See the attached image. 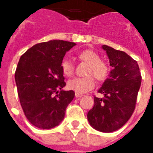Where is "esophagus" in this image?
I'll return each instance as SVG.
<instances>
[{
    "label": "esophagus",
    "instance_id": "esophagus-1",
    "mask_svg": "<svg viewBox=\"0 0 153 153\" xmlns=\"http://www.w3.org/2000/svg\"><path fill=\"white\" fill-rule=\"evenodd\" d=\"M75 97H83V94H78V93H76L75 94Z\"/></svg>",
    "mask_w": 153,
    "mask_h": 153
}]
</instances>
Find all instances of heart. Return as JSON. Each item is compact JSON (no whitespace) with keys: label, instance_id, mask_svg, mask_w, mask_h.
<instances>
[{"label":"heart","instance_id":"b5f03b06","mask_svg":"<svg viewBox=\"0 0 153 153\" xmlns=\"http://www.w3.org/2000/svg\"><path fill=\"white\" fill-rule=\"evenodd\" d=\"M79 59L88 64L85 77H76L68 81V89L78 94H85L95 87L96 81H104L110 74V67L101 60L98 54L92 50H85L78 54ZM61 70L64 76H71L74 72V65L69 59L64 58L61 61Z\"/></svg>","mask_w":153,"mask_h":153}]
</instances>
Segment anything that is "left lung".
I'll use <instances>...</instances> for the list:
<instances>
[{
  "mask_svg": "<svg viewBox=\"0 0 153 153\" xmlns=\"http://www.w3.org/2000/svg\"><path fill=\"white\" fill-rule=\"evenodd\" d=\"M102 48L113 69L98 89L104 97H94L87 118L94 129L108 133L121 128L132 115L142 77L137 62L124 51L106 45Z\"/></svg>",
  "mask_w": 153,
  "mask_h": 153,
  "instance_id": "left-lung-1",
  "label": "left lung"
}]
</instances>
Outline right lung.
Returning <instances> with one entry per match:
<instances>
[{"label":"right lung","instance_id":"obj_1","mask_svg":"<svg viewBox=\"0 0 153 153\" xmlns=\"http://www.w3.org/2000/svg\"><path fill=\"white\" fill-rule=\"evenodd\" d=\"M75 42L51 40L35 44L21 56L15 81L21 105L34 127L51 129L64 119L73 99L72 90H63L66 83L61 61Z\"/></svg>","mask_w":153,"mask_h":153}]
</instances>
